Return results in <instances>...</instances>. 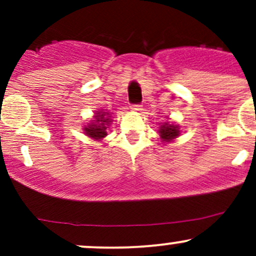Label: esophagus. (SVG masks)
<instances>
[{
  "label": "esophagus",
  "instance_id": "34e87169",
  "mask_svg": "<svg viewBox=\"0 0 256 256\" xmlns=\"http://www.w3.org/2000/svg\"><path fill=\"white\" fill-rule=\"evenodd\" d=\"M131 109H132L134 112H141V110H142V105H141V104H132V105H131Z\"/></svg>",
  "mask_w": 256,
  "mask_h": 256
}]
</instances>
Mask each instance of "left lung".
<instances>
[{"instance_id":"left-lung-1","label":"left lung","mask_w":256,"mask_h":256,"mask_svg":"<svg viewBox=\"0 0 256 256\" xmlns=\"http://www.w3.org/2000/svg\"><path fill=\"white\" fill-rule=\"evenodd\" d=\"M160 135H161L162 140L170 142L171 140H174V138H177L180 135V130H178V126L176 125H170V124H164L160 128Z\"/></svg>"}]
</instances>
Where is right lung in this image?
<instances>
[{"mask_svg":"<svg viewBox=\"0 0 256 256\" xmlns=\"http://www.w3.org/2000/svg\"><path fill=\"white\" fill-rule=\"evenodd\" d=\"M109 112H96V116H95V120H92V122L88 126H84V131L86 132L88 136L92 138H102L106 136V126L109 125L112 121H110Z\"/></svg>","mask_w":256,"mask_h":256,"instance_id":"1","label":"right lung"}]
</instances>
